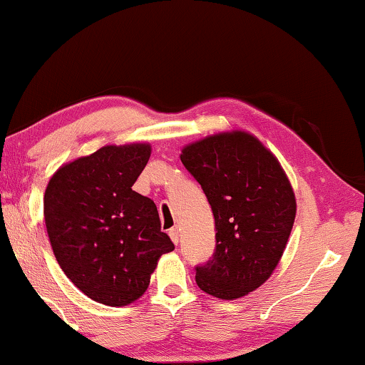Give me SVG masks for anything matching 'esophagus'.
<instances>
[{"label":"esophagus","instance_id":"34e87169","mask_svg":"<svg viewBox=\"0 0 365 365\" xmlns=\"http://www.w3.org/2000/svg\"><path fill=\"white\" fill-rule=\"evenodd\" d=\"M170 237L171 240L174 242V244H179V239H181V235H179V229L178 227H173V229H170Z\"/></svg>","mask_w":365,"mask_h":365}]
</instances>
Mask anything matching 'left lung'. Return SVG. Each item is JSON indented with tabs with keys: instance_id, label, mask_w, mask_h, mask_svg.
I'll use <instances>...</instances> for the list:
<instances>
[{
	"instance_id": "obj_1",
	"label": "left lung",
	"mask_w": 365,
	"mask_h": 365,
	"mask_svg": "<svg viewBox=\"0 0 365 365\" xmlns=\"http://www.w3.org/2000/svg\"><path fill=\"white\" fill-rule=\"evenodd\" d=\"M181 161L200 184L215 220V252L195 267V283L235 299L270 278L292 234L297 199L270 150L247 131H227L182 148Z\"/></svg>"
}]
</instances>
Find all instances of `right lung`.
I'll use <instances>...</instances> for the list:
<instances>
[{
    "label": "right lung",
    "mask_w": 365,
    "mask_h": 365,
    "mask_svg": "<svg viewBox=\"0 0 365 365\" xmlns=\"http://www.w3.org/2000/svg\"><path fill=\"white\" fill-rule=\"evenodd\" d=\"M150 155L148 143L107 145L61 166L46 187L44 220L57 263L97 303H133L160 257L174 250L156 204L131 189Z\"/></svg>",
    "instance_id": "right-lung-1"
}]
</instances>
